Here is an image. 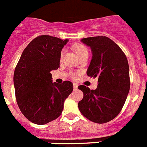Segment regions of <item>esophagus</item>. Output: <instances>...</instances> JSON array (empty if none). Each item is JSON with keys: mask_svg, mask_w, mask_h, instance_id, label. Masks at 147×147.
Returning a JSON list of instances; mask_svg holds the SVG:
<instances>
[{"mask_svg": "<svg viewBox=\"0 0 147 147\" xmlns=\"http://www.w3.org/2000/svg\"><path fill=\"white\" fill-rule=\"evenodd\" d=\"M73 88H74V89H75V90L78 89V85H77L76 83H74V84H73Z\"/></svg>", "mask_w": 147, "mask_h": 147, "instance_id": "esophagus-1", "label": "esophagus"}]
</instances>
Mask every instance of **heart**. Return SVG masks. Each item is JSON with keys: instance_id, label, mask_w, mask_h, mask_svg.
Masks as SVG:
<instances>
[{"instance_id": "obj_1", "label": "heart", "mask_w": 147, "mask_h": 147, "mask_svg": "<svg viewBox=\"0 0 147 147\" xmlns=\"http://www.w3.org/2000/svg\"><path fill=\"white\" fill-rule=\"evenodd\" d=\"M73 48H74V50H75L76 54L78 55V56L79 58L81 57L82 55H86V54L88 53V50H87L86 47L83 45L76 44L74 45ZM62 54H63V51H62V53H61V55H62Z\"/></svg>"}]
</instances>
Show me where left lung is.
<instances>
[{"label":"left lung","instance_id":"left-lung-1","mask_svg":"<svg viewBox=\"0 0 147 147\" xmlns=\"http://www.w3.org/2000/svg\"><path fill=\"white\" fill-rule=\"evenodd\" d=\"M83 44L90 47L92 58L87 75L98 78L95 90L79 86L83 93L78 102L80 113L86 118L103 124L117 116L129 91V64L126 55L117 45L104 36L84 38Z\"/></svg>","mask_w":147,"mask_h":147}]
</instances>
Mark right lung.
Returning a JSON list of instances; mask_svg holds the SVG:
<instances>
[{"mask_svg": "<svg viewBox=\"0 0 147 147\" xmlns=\"http://www.w3.org/2000/svg\"><path fill=\"white\" fill-rule=\"evenodd\" d=\"M68 41L48 35L37 36L25 48L17 64L16 100L22 114L34 124L45 125L57 119L73 90L70 81L53 83L51 73L60 67L61 50Z\"/></svg>", "mask_w": 147, "mask_h": 147, "instance_id": "1", "label": "right lung"}]
</instances>
